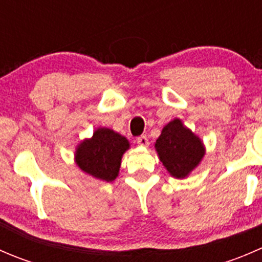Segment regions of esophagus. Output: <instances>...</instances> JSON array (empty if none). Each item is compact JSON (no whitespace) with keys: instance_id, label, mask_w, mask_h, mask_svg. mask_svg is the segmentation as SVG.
Instances as JSON below:
<instances>
[{"instance_id":"1","label":"esophagus","mask_w":262,"mask_h":262,"mask_svg":"<svg viewBox=\"0 0 262 262\" xmlns=\"http://www.w3.org/2000/svg\"><path fill=\"white\" fill-rule=\"evenodd\" d=\"M137 143H138L139 146L147 147L148 144H149V142H148L147 136H141V137H138V138H137Z\"/></svg>"}]
</instances>
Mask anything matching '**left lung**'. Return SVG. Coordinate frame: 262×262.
<instances>
[{
  "label": "left lung",
  "mask_w": 262,
  "mask_h": 262,
  "mask_svg": "<svg viewBox=\"0 0 262 262\" xmlns=\"http://www.w3.org/2000/svg\"><path fill=\"white\" fill-rule=\"evenodd\" d=\"M156 149L168 172L176 179H182L194 170L204 156L202 141L175 119L162 129L156 141Z\"/></svg>",
  "instance_id": "left-lung-1"
}]
</instances>
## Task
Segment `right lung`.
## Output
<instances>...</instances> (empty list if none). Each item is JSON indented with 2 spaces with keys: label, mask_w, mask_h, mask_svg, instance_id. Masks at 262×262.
<instances>
[{
  "label": "right lung",
  "mask_w": 262,
  "mask_h": 262,
  "mask_svg": "<svg viewBox=\"0 0 262 262\" xmlns=\"http://www.w3.org/2000/svg\"><path fill=\"white\" fill-rule=\"evenodd\" d=\"M129 148L125 137L107 128H100L91 139L78 146L76 162L89 175L104 181L115 180L120 168L121 156Z\"/></svg>",
  "instance_id": "1"
}]
</instances>
